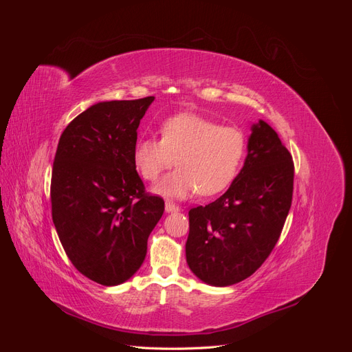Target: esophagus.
Here are the masks:
<instances>
[{
    "mask_svg": "<svg viewBox=\"0 0 352 352\" xmlns=\"http://www.w3.org/2000/svg\"><path fill=\"white\" fill-rule=\"evenodd\" d=\"M164 210H166V212H176V211H179V207L175 206L173 202H166Z\"/></svg>",
    "mask_w": 352,
    "mask_h": 352,
    "instance_id": "1",
    "label": "esophagus"
}]
</instances>
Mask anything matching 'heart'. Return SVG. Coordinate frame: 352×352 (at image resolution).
I'll return each instance as SVG.
<instances>
[{"instance_id": "heart-1", "label": "heart", "mask_w": 352, "mask_h": 352, "mask_svg": "<svg viewBox=\"0 0 352 352\" xmlns=\"http://www.w3.org/2000/svg\"><path fill=\"white\" fill-rule=\"evenodd\" d=\"M245 153L243 133L197 114H177L162 126V140H138L133 162L144 179L157 180L176 162L179 166L153 188V192L184 199L195 192L214 195L235 177Z\"/></svg>"}]
</instances>
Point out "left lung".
Returning a JSON list of instances; mask_svg holds the SVG:
<instances>
[{
    "label": "left lung",
    "instance_id": "obj_1",
    "mask_svg": "<svg viewBox=\"0 0 352 352\" xmlns=\"http://www.w3.org/2000/svg\"><path fill=\"white\" fill-rule=\"evenodd\" d=\"M292 189L289 151L269 123H252L247 157L229 189L208 206L189 210L190 272L219 287L250 278L280 236Z\"/></svg>",
    "mask_w": 352,
    "mask_h": 352
}]
</instances>
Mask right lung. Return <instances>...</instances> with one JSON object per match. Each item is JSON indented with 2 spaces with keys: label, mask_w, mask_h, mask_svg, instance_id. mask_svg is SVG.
I'll return each mask as SVG.
<instances>
[{
  "label": "right lung",
  "mask_w": 352,
  "mask_h": 352,
  "mask_svg": "<svg viewBox=\"0 0 352 352\" xmlns=\"http://www.w3.org/2000/svg\"><path fill=\"white\" fill-rule=\"evenodd\" d=\"M154 97L101 101L61 133L52 166V221L83 276L116 286L140 270L164 201L146 195L136 172L138 126Z\"/></svg>",
  "instance_id": "obj_1"
}]
</instances>
